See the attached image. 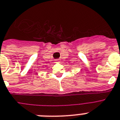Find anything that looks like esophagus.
<instances>
[{
    "mask_svg": "<svg viewBox=\"0 0 120 120\" xmlns=\"http://www.w3.org/2000/svg\"><path fill=\"white\" fill-rule=\"evenodd\" d=\"M56 62H60V60H56Z\"/></svg>",
    "mask_w": 120,
    "mask_h": 120,
    "instance_id": "obj_1",
    "label": "esophagus"
}]
</instances>
